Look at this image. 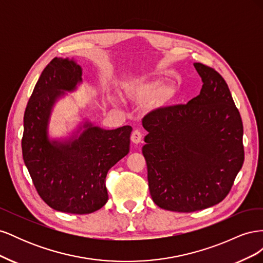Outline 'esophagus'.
Here are the masks:
<instances>
[{"mask_svg": "<svg viewBox=\"0 0 263 263\" xmlns=\"http://www.w3.org/2000/svg\"><path fill=\"white\" fill-rule=\"evenodd\" d=\"M141 139H142V134L138 129L134 130L133 134H132V136H130V140L134 142V144H139Z\"/></svg>", "mask_w": 263, "mask_h": 263, "instance_id": "obj_1", "label": "esophagus"}]
</instances>
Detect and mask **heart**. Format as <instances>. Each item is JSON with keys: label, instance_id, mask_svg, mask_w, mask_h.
I'll return each mask as SVG.
<instances>
[{"label": "heart", "instance_id": "obj_1", "mask_svg": "<svg viewBox=\"0 0 263 263\" xmlns=\"http://www.w3.org/2000/svg\"><path fill=\"white\" fill-rule=\"evenodd\" d=\"M161 83L156 80L151 81H139L134 80L129 81L125 84L124 93L128 99L133 101H142L147 100L154 95L160 88ZM176 92L174 87L171 85H163L161 87V91H159V99L161 102H164L169 100L172 95Z\"/></svg>", "mask_w": 263, "mask_h": 263}]
</instances>
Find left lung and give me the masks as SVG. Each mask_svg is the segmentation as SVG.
Returning a JSON list of instances; mask_svg holds the SVG:
<instances>
[{
	"label": "left lung",
	"mask_w": 263,
	"mask_h": 263,
	"mask_svg": "<svg viewBox=\"0 0 263 263\" xmlns=\"http://www.w3.org/2000/svg\"><path fill=\"white\" fill-rule=\"evenodd\" d=\"M194 67L203 81L196 98L142 118L151 198L180 213L224 200L245 159L242 121L226 81L200 62Z\"/></svg>",
	"instance_id": "1"
}]
</instances>
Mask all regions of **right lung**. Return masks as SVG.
I'll list each match as a JSON object with an SVG mask.
<instances>
[{"label":"right lung","mask_w":263,"mask_h":263,"mask_svg":"<svg viewBox=\"0 0 263 263\" xmlns=\"http://www.w3.org/2000/svg\"><path fill=\"white\" fill-rule=\"evenodd\" d=\"M82 83V68L53 58L37 81L24 114L23 159L37 192L51 209L90 214L108 200V170L129 153L130 126L106 130L83 122L71 136L50 139L48 127L57 101Z\"/></svg>","instance_id":"obj_1"}]
</instances>
